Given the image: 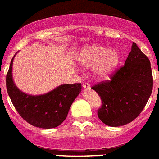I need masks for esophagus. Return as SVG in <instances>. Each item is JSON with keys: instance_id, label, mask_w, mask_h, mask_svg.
Segmentation results:
<instances>
[{"instance_id": "1", "label": "esophagus", "mask_w": 159, "mask_h": 159, "mask_svg": "<svg viewBox=\"0 0 159 159\" xmlns=\"http://www.w3.org/2000/svg\"><path fill=\"white\" fill-rule=\"evenodd\" d=\"M83 90L85 91H90L91 90V86H90V84L86 82V83L83 84Z\"/></svg>"}]
</instances>
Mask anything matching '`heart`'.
<instances>
[{
    "label": "heart",
    "instance_id": "heart-1",
    "mask_svg": "<svg viewBox=\"0 0 159 159\" xmlns=\"http://www.w3.org/2000/svg\"><path fill=\"white\" fill-rule=\"evenodd\" d=\"M78 64L83 68H92L98 79H105L116 70L120 63V54L115 49L101 45H90L80 50L77 56Z\"/></svg>",
    "mask_w": 159,
    "mask_h": 159
}]
</instances>
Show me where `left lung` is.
Returning <instances> with one entry per match:
<instances>
[{"mask_svg": "<svg viewBox=\"0 0 159 159\" xmlns=\"http://www.w3.org/2000/svg\"><path fill=\"white\" fill-rule=\"evenodd\" d=\"M102 100L98 117L109 126H121L132 122L144 109L153 90L150 62L133 42L124 66L110 81L92 86Z\"/></svg>", "mask_w": 159, "mask_h": 159, "instance_id": "left-lung-1", "label": "left lung"}]
</instances>
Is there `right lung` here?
Returning <instances> with one entry per match:
<instances>
[{"instance_id":"1","label":"right lung","mask_w":159,"mask_h":159,"mask_svg":"<svg viewBox=\"0 0 159 159\" xmlns=\"http://www.w3.org/2000/svg\"><path fill=\"white\" fill-rule=\"evenodd\" d=\"M15 56L6 75V88L17 112L26 122L39 128L50 129L59 126L65 120L71 105L82 91L81 83L63 84L42 95H33L23 92L13 80Z\"/></svg>"}]
</instances>
